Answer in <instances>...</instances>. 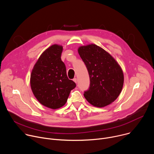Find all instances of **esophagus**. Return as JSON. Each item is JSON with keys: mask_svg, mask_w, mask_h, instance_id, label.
I'll return each instance as SVG.
<instances>
[{"mask_svg": "<svg viewBox=\"0 0 154 154\" xmlns=\"http://www.w3.org/2000/svg\"><path fill=\"white\" fill-rule=\"evenodd\" d=\"M73 81H74L75 83H77V79H76V78H74V79H73Z\"/></svg>", "mask_w": 154, "mask_h": 154, "instance_id": "esophagus-1", "label": "esophagus"}]
</instances>
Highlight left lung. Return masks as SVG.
Wrapping results in <instances>:
<instances>
[{
	"label": "left lung",
	"instance_id": "left-lung-1",
	"mask_svg": "<svg viewBox=\"0 0 154 154\" xmlns=\"http://www.w3.org/2000/svg\"><path fill=\"white\" fill-rule=\"evenodd\" d=\"M78 52L90 75V86L84 97L92 105L104 107L113 102L124 85V74L117 61L108 52L94 45L81 46Z\"/></svg>",
	"mask_w": 154,
	"mask_h": 154
}]
</instances>
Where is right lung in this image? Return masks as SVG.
Listing matches in <instances>:
<instances>
[{"label": "right lung", "mask_w": 154, "mask_h": 154, "mask_svg": "<svg viewBox=\"0 0 154 154\" xmlns=\"http://www.w3.org/2000/svg\"><path fill=\"white\" fill-rule=\"evenodd\" d=\"M63 46L53 45L44 51L30 75L31 89L38 102L49 108L57 109L66 103L75 83L68 78L61 61Z\"/></svg>", "instance_id": "1"}]
</instances>
